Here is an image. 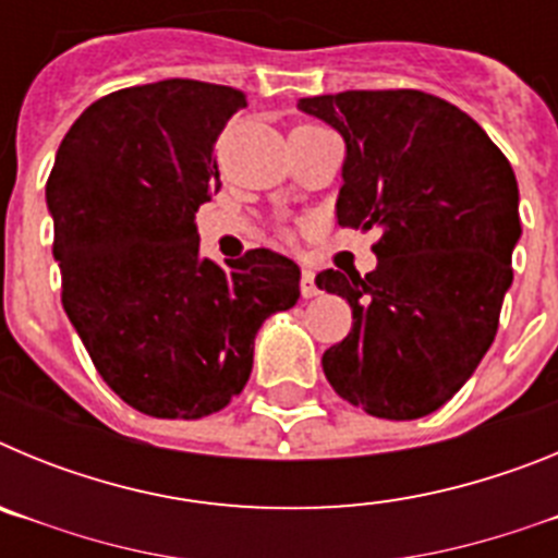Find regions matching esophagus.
<instances>
[{"label": "esophagus", "instance_id": "obj_1", "mask_svg": "<svg viewBox=\"0 0 558 558\" xmlns=\"http://www.w3.org/2000/svg\"><path fill=\"white\" fill-rule=\"evenodd\" d=\"M318 293V284H315L313 270H302V295L304 299H313Z\"/></svg>", "mask_w": 558, "mask_h": 558}]
</instances>
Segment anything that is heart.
<instances>
[{
	"label": "heart",
	"instance_id": "heart-1",
	"mask_svg": "<svg viewBox=\"0 0 558 558\" xmlns=\"http://www.w3.org/2000/svg\"><path fill=\"white\" fill-rule=\"evenodd\" d=\"M313 128H318V125H310V122H304V125H295L293 131H313Z\"/></svg>",
	"mask_w": 558,
	"mask_h": 558
}]
</instances>
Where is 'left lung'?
Here are the masks:
<instances>
[{"label":"left lung","mask_w":558,"mask_h":558,"mask_svg":"<svg viewBox=\"0 0 558 558\" xmlns=\"http://www.w3.org/2000/svg\"><path fill=\"white\" fill-rule=\"evenodd\" d=\"M299 108L347 142L338 226L379 229L372 274L315 276L352 307L324 374L372 416H427L497 335L522 231L514 170L470 113L416 88L304 97Z\"/></svg>","instance_id":"8db88e82"}]
</instances>
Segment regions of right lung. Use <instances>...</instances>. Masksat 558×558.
<instances>
[{
  "mask_svg": "<svg viewBox=\"0 0 558 558\" xmlns=\"http://www.w3.org/2000/svg\"><path fill=\"white\" fill-rule=\"evenodd\" d=\"M243 106L240 88L181 77L120 88L77 117L47 179L63 310L108 388L147 416L223 411L248 383L256 329L299 299L288 256L198 254L215 142Z\"/></svg>",
  "mask_w": 558,
  "mask_h": 558,
  "instance_id": "right-lung-1",
  "label": "right lung"
}]
</instances>
